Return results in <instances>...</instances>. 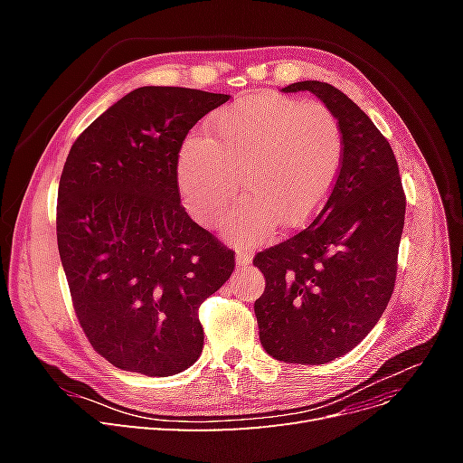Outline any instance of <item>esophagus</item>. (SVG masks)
<instances>
[{"mask_svg":"<svg viewBox=\"0 0 463 463\" xmlns=\"http://www.w3.org/2000/svg\"><path fill=\"white\" fill-rule=\"evenodd\" d=\"M235 260L240 266H245V264H250V260H253V255L249 253V250H243V249H237L235 250Z\"/></svg>","mask_w":463,"mask_h":463,"instance_id":"obj_1","label":"esophagus"}]
</instances>
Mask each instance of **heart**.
Here are the masks:
<instances>
[{
    "label": "heart",
    "mask_w": 463,
    "mask_h": 463,
    "mask_svg": "<svg viewBox=\"0 0 463 463\" xmlns=\"http://www.w3.org/2000/svg\"><path fill=\"white\" fill-rule=\"evenodd\" d=\"M344 158L338 119L320 102L253 94L232 104L179 154L177 179L191 216L206 228L220 222L237 197L226 233L260 243L274 223L301 226L325 204Z\"/></svg>",
    "instance_id": "obj_1"
}]
</instances>
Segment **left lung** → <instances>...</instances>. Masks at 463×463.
Listing matches in <instances>:
<instances>
[{
  "label": "left lung",
  "mask_w": 463,
  "mask_h": 463,
  "mask_svg": "<svg viewBox=\"0 0 463 463\" xmlns=\"http://www.w3.org/2000/svg\"><path fill=\"white\" fill-rule=\"evenodd\" d=\"M317 94L338 119L344 158L330 197L309 226L255 255L266 278L255 301L262 347L278 361L325 365L354 349L383 317L398 274L405 193L386 137L328 82Z\"/></svg>",
  "instance_id": "1"
}]
</instances>
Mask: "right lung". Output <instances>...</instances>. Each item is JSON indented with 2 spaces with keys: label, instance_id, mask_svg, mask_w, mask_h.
I'll use <instances>...</instances> for the list:
<instances>
[{
  "label": "right lung",
  "instance_id": "obj_1",
  "mask_svg": "<svg viewBox=\"0 0 463 463\" xmlns=\"http://www.w3.org/2000/svg\"><path fill=\"white\" fill-rule=\"evenodd\" d=\"M230 94L141 87L82 131L58 189V249L87 340L111 365L148 376L191 367L204 345L199 307L235 253L179 199V152Z\"/></svg>",
  "mask_w": 463,
  "mask_h": 463
}]
</instances>
